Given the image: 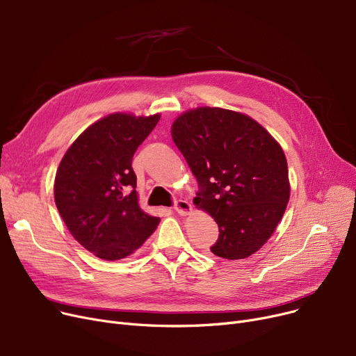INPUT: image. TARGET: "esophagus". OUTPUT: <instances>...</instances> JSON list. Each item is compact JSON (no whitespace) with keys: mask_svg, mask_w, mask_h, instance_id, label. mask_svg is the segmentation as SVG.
Listing matches in <instances>:
<instances>
[{"mask_svg":"<svg viewBox=\"0 0 356 356\" xmlns=\"http://www.w3.org/2000/svg\"><path fill=\"white\" fill-rule=\"evenodd\" d=\"M175 211L179 213V215H181V216H184V215H188V213H191L192 212V204L188 202V200H184V199H177L176 202H175Z\"/></svg>","mask_w":356,"mask_h":356,"instance_id":"1","label":"esophagus"}]
</instances>
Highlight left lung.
Segmentation results:
<instances>
[{
    "label": "left lung",
    "mask_w": 356,
    "mask_h": 356,
    "mask_svg": "<svg viewBox=\"0 0 356 356\" xmlns=\"http://www.w3.org/2000/svg\"><path fill=\"white\" fill-rule=\"evenodd\" d=\"M172 137L199 184L193 203L218 223L211 251L225 259L257 252L289 203L283 148L248 115L209 106L181 114Z\"/></svg>",
    "instance_id": "1"
}]
</instances>
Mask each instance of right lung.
I'll list each match as a JSON object with an SVG mask.
<instances>
[{
	"mask_svg": "<svg viewBox=\"0 0 356 356\" xmlns=\"http://www.w3.org/2000/svg\"><path fill=\"white\" fill-rule=\"evenodd\" d=\"M160 115L112 114L86 128L63 156L54 202L67 229L97 257L115 261L138 250L160 218L141 211L133 156Z\"/></svg>",
	"mask_w": 356,
	"mask_h": 356,
	"instance_id": "1",
	"label": "right lung"
}]
</instances>
